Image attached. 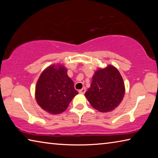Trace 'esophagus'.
<instances>
[{
    "label": "esophagus",
    "mask_w": 158,
    "mask_h": 158,
    "mask_svg": "<svg viewBox=\"0 0 158 158\" xmlns=\"http://www.w3.org/2000/svg\"><path fill=\"white\" fill-rule=\"evenodd\" d=\"M85 92V88H83L82 89L79 90V93H81V94H84Z\"/></svg>",
    "instance_id": "1"
}]
</instances>
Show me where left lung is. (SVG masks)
<instances>
[{
  "mask_svg": "<svg viewBox=\"0 0 158 158\" xmlns=\"http://www.w3.org/2000/svg\"><path fill=\"white\" fill-rule=\"evenodd\" d=\"M125 95V84L119 71L113 65L99 68L92 77L85 98L93 108L108 112L120 105Z\"/></svg>",
  "mask_w": 158,
  "mask_h": 158,
  "instance_id": "obj_1",
  "label": "left lung"
}]
</instances>
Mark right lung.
Returning <instances> with one entry per match:
<instances>
[{
    "mask_svg": "<svg viewBox=\"0 0 158 158\" xmlns=\"http://www.w3.org/2000/svg\"><path fill=\"white\" fill-rule=\"evenodd\" d=\"M62 65H52L42 72L35 86V100L40 107L51 114L65 111L78 92Z\"/></svg>",
    "mask_w": 158,
    "mask_h": 158,
    "instance_id": "obj_1",
    "label": "right lung"
}]
</instances>
